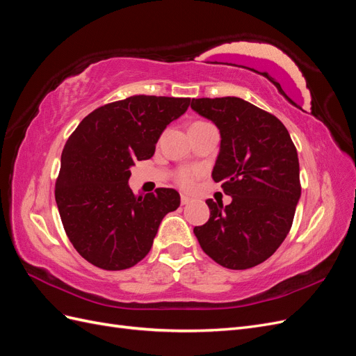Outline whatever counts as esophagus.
I'll list each match as a JSON object with an SVG mask.
<instances>
[{"instance_id":"34e87169","label":"esophagus","mask_w":356,"mask_h":356,"mask_svg":"<svg viewBox=\"0 0 356 356\" xmlns=\"http://www.w3.org/2000/svg\"><path fill=\"white\" fill-rule=\"evenodd\" d=\"M191 200H193V199L188 197V196H186V195L181 196V203H182V204H188Z\"/></svg>"}]
</instances>
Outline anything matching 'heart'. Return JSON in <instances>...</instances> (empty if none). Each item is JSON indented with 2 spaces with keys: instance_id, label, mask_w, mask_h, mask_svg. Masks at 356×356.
I'll use <instances>...</instances> for the list:
<instances>
[{
  "instance_id": "obj_1",
  "label": "heart",
  "mask_w": 356,
  "mask_h": 356,
  "mask_svg": "<svg viewBox=\"0 0 356 356\" xmlns=\"http://www.w3.org/2000/svg\"><path fill=\"white\" fill-rule=\"evenodd\" d=\"M200 123V122H196ZM197 177V172L195 169H181L178 174H177V182L184 188H190L193 186V182H195Z\"/></svg>"
}]
</instances>
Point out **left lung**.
Returning <instances> with one entry per match:
<instances>
[{"label": "left lung", "mask_w": 356, "mask_h": 356, "mask_svg": "<svg viewBox=\"0 0 356 356\" xmlns=\"http://www.w3.org/2000/svg\"><path fill=\"white\" fill-rule=\"evenodd\" d=\"M191 108L220 129L212 178L232 196L227 207L208 199L211 217L193 232L215 263L251 268L273 255L293 225L301 196L296 145L279 118L241 98L193 99Z\"/></svg>", "instance_id": "8db88e82"}]
</instances>
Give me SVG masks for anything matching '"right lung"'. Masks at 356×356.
Returning <instances> with one entry per match:
<instances>
[{
    "label": "right lung",
    "instance_id": "obj_1",
    "mask_svg": "<svg viewBox=\"0 0 356 356\" xmlns=\"http://www.w3.org/2000/svg\"><path fill=\"white\" fill-rule=\"evenodd\" d=\"M188 105L190 98L131 96L92 111L68 138L55 197L84 260L124 270L152 250L161 220L179 207V193L157 188L135 196L127 181L135 161L153 157L161 132Z\"/></svg>",
    "mask_w": 356,
    "mask_h": 356
}]
</instances>
